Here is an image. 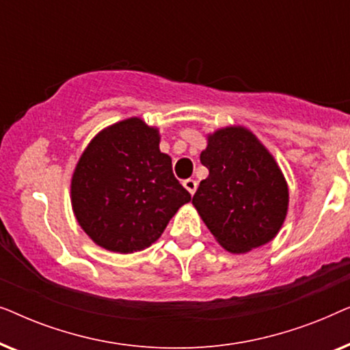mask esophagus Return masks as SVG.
<instances>
[{
    "instance_id": "34e87169",
    "label": "esophagus",
    "mask_w": 350,
    "mask_h": 350,
    "mask_svg": "<svg viewBox=\"0 0 350 350\" xmlns=\"http://www.w3.org/2000/svg\"><path fill=\"white\" fill-rule=\"evenodd\" d=\"M183 186L186 189H188V193L193 196L194 193H196V189H198V183H196V180H191V178H188V180H185L183 181Z\"/></svg>"
}]
</instances>
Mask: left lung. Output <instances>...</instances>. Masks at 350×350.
<instances>
[{
	"label": "left lung",
	"mask_w": 350,
	"mask_h": 350,
	"mask_svg": "<svg viewBox=\"0 0 350 350\" xmlns=\"http://www.w3.org/2000/svg\"><path fill=\"white\" fill-rule=\"evenodd\" d=\"M193 205L224 250L247 253L271 242L288 212V185L271 151L250 129L219 127L207 133Z\"/></svg>",
	"instance_id": "1"
}]
</instances>
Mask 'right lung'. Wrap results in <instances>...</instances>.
I'll list each match as a JSON object with an SVG mask.
<instances>
[{
    "instance_id": "right-lung-1",
    "label": "right lung",
    "mask_w": 350,
    "mask_h": 350,
    "mask_svg": "<svg viewBox=\"0 0 350 350\" xmlns=\"http://www.w3.org/2000/svg\"><path fill=\"white\" fill-rule=\"evenodd\" d=\"M159 143V129L127 118L102 129L76 162L71 208L90 241L105 250L126 255L151 247L191 200Z\"/></svg>"
}]
</instances>
